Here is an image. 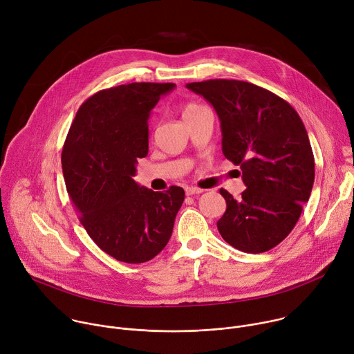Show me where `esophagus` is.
Segmentation results:
<instances>
[{"label":"esophagus","mask_w":354,"mask_h":354,"mask_svg":"<svg viewBox=\"0 0 354 354\" xmlns=\"http://www.w3.org/2000/svg\"><path fill=\"white\" fill-rule=\"evenodd\" d=\"M185 192H186V194H187V196H193V194H200L201 192H203V189L194 187V186H187V187L185 189Z\"/></svg>","instance_id":"obj_1"}]
</instances>
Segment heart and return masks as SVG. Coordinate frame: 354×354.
Listing matches in <instances>:
<instances>
[{
    "label": "heart",
    "instance_id": "b5f03b06",
    "mask_svg": "<svg viewBox=\"0 0 354 354\" xmlns=\"http://www.w3.org/2000/svg\"><path fill=\"white\" fill-rule=\"evenodd\" d=\"M206 109H207L206 106L200 105V104H196V102H187V104L182 108V116H183V119H185V120H187V119H190V118H193V116H196V115L201 113V112L206 111Z\"/></svg>",
    "mask_w": 354,
    "mask_h": 354
}]
</instances>
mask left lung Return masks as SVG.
Masks as SVG:
<instances>
[{"mask_svg":"<svg viewBox=\"0 0 354 354\" xmlns=\"http://www.w3.org/2000/svg\"><path fill=\"white\" fill-rule=\"evenodd\" d=\"M186 86L216 109L223 153L241 167L246 186L238 200L220 189L227 201L217 221L221 236L248 254L270 250L291 232L313 190L315 161L304 123L284 99L255 84L207 80Z\"/></svg>","mask_w":354,"mask_h":354,"instance_id":"1","label":"left lung"}]
</instances>
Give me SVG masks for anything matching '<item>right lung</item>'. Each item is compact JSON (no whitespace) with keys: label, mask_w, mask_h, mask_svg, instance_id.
I'll list each match as a JSON object with an SVG mask.
<instances>
[{"label":"right lung","mask_w":354,"mask_h":354,"mask_svg":"<svg viewBox=\"0 0 354 354\" xmlns=\"http://www.w3.org/2000/svg\"><path fill=\"white\" fill-rule=\"evenodd\" d=\"M175 84L131 82L102 89L78 109L62 153L68 196L92 241L119 262L144 263L168 243L185 192L140 187L148 119Z\"/></svg>","instance_id":"1"}]
</instances>
